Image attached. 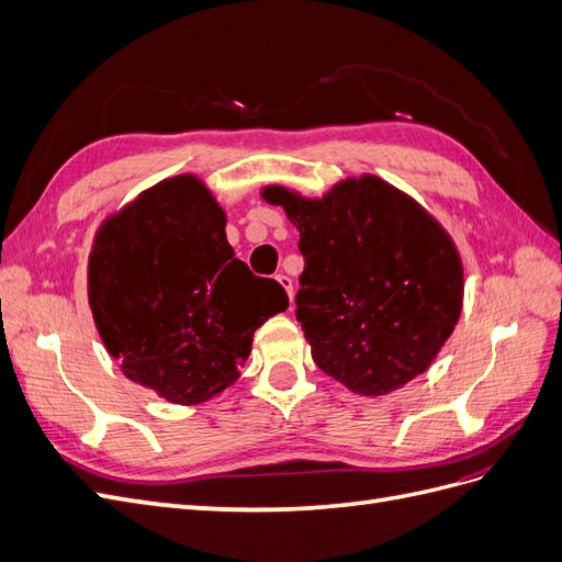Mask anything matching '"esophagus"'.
<instances>
[{"label": "esophagus", "instance_id": "34e87169", "mask_svg": "<svg viewBox=\"0 0 562 562\" xmlns=\"http://www.w3.org/2000/svg\"><path fill=\"white\" fill-rule=\"evenodd\" d=\"M277 281L283 285V291H285V295H288V300H291L293 302V281L291 279H288L285 274H279L277 277Z\"/></svg>", "mask_w": 562, "mask_h": 562}]
</instances>
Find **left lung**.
<instances>
[{
    "instance_id": "obj_1",
    "label": "left lung",
    "mask_w": 562,
    "mask_h": 562,
    "mask_svg": "<svg viewBox=\"0 0 562 562\" xmlns=\"http://www.w3.org/2000/svg\"><path fill=\"white\" fill-rule=\"evenodd\" d=\"M300 232L297 310L314 363L353 394L384 396L427 372L464 302L448 229L411 194L363 173L310 199L262 187Z\"/></svg>"
}]
</instances>
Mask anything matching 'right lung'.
<instances>
[{
  "instance_id": "right-lung-1",
  "label": "right lung",
  "mask_w": 562,
  "mask_h": 562,
  "mask_svg": "<svg viewBox=\"0 0 562 562\" xmlns=\"http://www.w3.org/2000/svg\"><path fill=\"white\" fill-rule=\"evenodd\" d=\"M227 215L194 173L147 187L100 223L89 307L131 382L199 405L241 375L252 333L288 310L285 291L234 258Z\"/></svg>"
}]
</instances>
